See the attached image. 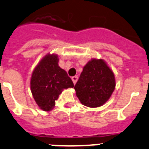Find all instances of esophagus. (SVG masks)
I'll use <instances>...</instances> for the list:
<instances>
[{"instance_id": "esophagus-1", "label": "esophagus", "mask_w": 149, "mask_h": 149, "mask_svg": "<svg viewBox=\"0 0 149 149\" xmlns=\"http://www.w3.org/2000/svg\"><path fill=\"white\" fill-rule=\"evenodd\" d=\"M72 81H73L74 84H75L76 82H77V76H74V77H72Z\"/></svg>"}]
</instances>
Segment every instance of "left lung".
Masks as SVG:
<instances>
[{
  "instance_id": "1",
  "label": "left lung",
  "mask_w": 149,
  "mask_h": 149,
  "mask_svg": "<svg viewBox=\"0 0 149 149\" xmlns=\"http://www.w3.org/2000/svg\"><path fill=\"white\" fill-rule=\"evenodd\" d=\"M115 78L103 59H93L84 67L74 86L76 96L83 105L90 108L102 106L111 97Z\"/></svg>"
}]
</instances>
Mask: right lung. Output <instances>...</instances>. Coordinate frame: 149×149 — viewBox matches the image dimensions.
Wrapping results in <instances>:
<instances>
[{
  "label": "right lung",
  "mask_w": 149,
  "mask_h": 149,
  "mask_svg": "<svg viewBox=\"0 0 149 149\" xmlns=\"http://www.w3.org/2000/svg\"><path fill=\"white\" fill-rule=\"evenodd\" d=\"M58 62L56 54H47L32 72L31 93L37 105L43 111L52 110L62 90L74 87L72 79L59 67Z\"/></svg>",
  "instance_id": "right-lung-1"
}]
</instances>
